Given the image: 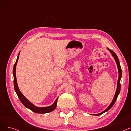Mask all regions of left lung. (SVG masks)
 <instances>
[{
    "label": "left lung",
    "mask_w": 131,
    "mask_h": 131,
    "mask_svg": "<svg viewBox=\"0 0 131 131\" xmlns=\"http://www.w3.org/2000/svg\"><path fill=\"white\" fill-rule=\"evenodd\" d=\"M107 49L108 50H109L110 52L111 53V54H112L113 57H114L115 61H116V63L117 64V68H118V80H117V88H116V92H115V94L114 95V98L112 101V102L111 103V104H110L109 105V106L104 111H103L102 112L100 113H99V114H92V115H95V116H99L101 114H102L103 113H104L105 112H107V111H108L109 110L111 109L113 106V105H114L115 102H116V100H117V98L118 97V95H119V92H120V91H121V78H122V69H121V65H120V64H119V59L118 58V57L117 56L116 54L112 50H110L108 48H107Z\"/></svg>",
    "instance_id": "8db88e82"
}]
</instances>
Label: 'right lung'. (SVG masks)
<instances>
[{
    "label": "right lung",
    "mask_w": 131,
    "mask_h": 131,
    "mask_svg": "<svg viewBox=\"0 0 131 131\" xmlns=\"http://www.w3.org/2000/svg\"><path fill=\"white\" fill-rule=\"evenodd\" d=\"M19 53H20V52L18 53L16 61L15 62L14 65L13 71V77H14V86L15 91L18 96V98L19 99L20 102L22 103L23 105L26 108L31 110L32 112H33L34 113H38V114H46V113L51 112L52 111H54L55 108H56L57 102L58 101V97L57 98L56 100H55L54 102H53V104L52 105H51V106H48V107H38L34 105H33L32 103H31L28 99H27L25 97V96L22 94V93L19 90L18 84H17V80H16V65H17V61H18V58H19Z\"/></svg>",
    "instance_id": "right-lung-1"
}]
</instances>
